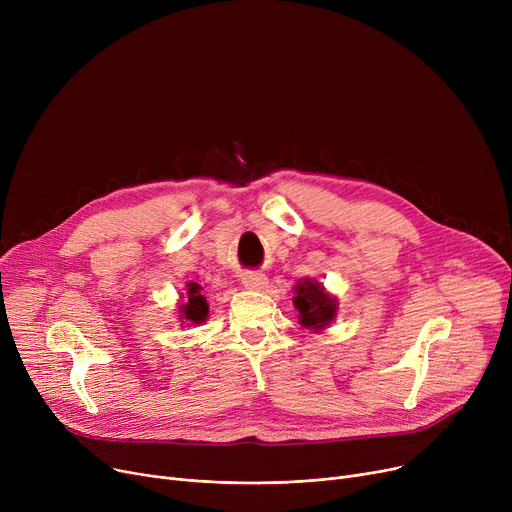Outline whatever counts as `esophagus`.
I'll list each match as a JSON object with an SVG mask.
<instances>
[{"instance_id":"obj_1","label":"esophagus","mask_w":512,"mask_h":512,"mask_svg":"<svg viewBox=\"0 0 512 512\" xmlns=\"http://www.w3.org/2000/svg\"><path fill=\"white\" fill-rule=\"evenodd\" d=\"M242 286L247 290H263L267 288V278L263 274H245L242 276Z\"/></svg>"}]
</instances>
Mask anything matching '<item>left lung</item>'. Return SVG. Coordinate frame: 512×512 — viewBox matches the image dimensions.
Returning a JSON list of instances; mask_svg holds the SVG:
<instances>
[{"mask_svg": "<svg viewBox=\"0 0 512 512\" xmlns=\"http://www.w3.org/2000/svg\"><path fill=\"white\" fill-rule=\"evenodd\" d=\"M292 292V303L299 311L297 317L303 328L319 334L334 324L338 315V297L326 290L324 284L313 278H303L294 284Z\"/></svg>", "mask_w": 512, "mask_h": 512, "instance_id": "8db88e82", "label": "left lung"}]
</instances>
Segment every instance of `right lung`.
<instances>
[{"mask_svg": "<svg viewBox=\"0 0 512 512\" xmlns=\"http://www.w3.org/2000/svg\"><path fill=\"white\" fill-rule=\"evenodd\" d=\"M201 284L197 282H188L186 284V297L182 294V303L178 307V319L180 326H199L203 321H207L209 317V305L207 299L201 294Z\"/></svg>", "mask_w": 512, "mask_h": 512, "instance_id": "1", "label": "right lung"}]
</instances>
